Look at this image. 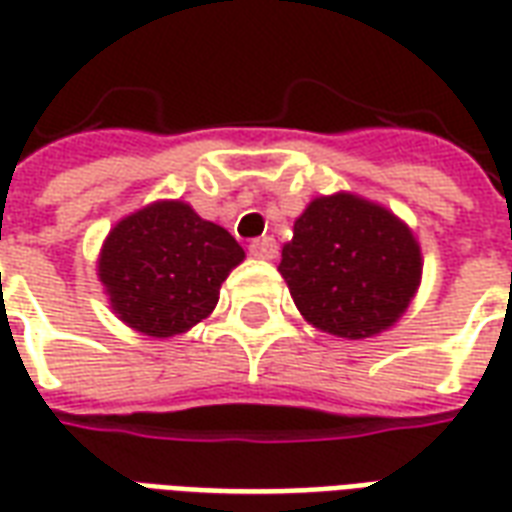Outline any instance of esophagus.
<instances>
[{"label":"esophagus","instance_id":"1","mask_svg":"<svg viewBox=\"0 0 512 512\" xmlns=\"http://www.w3.org/2000/svg\"><path fill=\"white\" fill-rule=\"evenodd\" d=\"M249 252L260 260H271V257H277V241L274 238H255L249 244Z\"/></svg>","mask_w":512,"mask_h":512}]
</instances>
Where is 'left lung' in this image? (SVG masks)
<instances>
[{
    "label": "left lung",
    "instance_id": "obj_1",
    "mask_svg": "<svg viewBox=\"0 0 512 512\" xmlns=\"http://www.w3.org/2000/svg\"><path fill=\"white\" fill-rule=\"evenodd\" d=\"M279 274L315 329L365 340L408 310L422 279V252L395 213L340 191L312 200L296 219Z\"/></svg>",
    "mask_w": 512,
    "mask_h": 512
}]
</instances>
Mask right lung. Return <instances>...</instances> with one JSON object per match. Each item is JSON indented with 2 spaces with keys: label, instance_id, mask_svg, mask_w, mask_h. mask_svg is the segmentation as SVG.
Instances as JSON below:
<instances>
[{
  "label": "right lung",
  "instance_id": "obj_1",
  "mask_svg": "<svg viewBox=\"0 0 512 512\" xmlns=\"http://www.w3.org/2000/svg\"><path fill=\"white\" fill-rule=\"evenodd\" d=\"M244 249L191 205L161 200L106 235L98 279L123 323L147 337H175L208 318Z\"/></svg>",
  "mask_w": 512,
  "mask_h": 512
}]
</instances>
